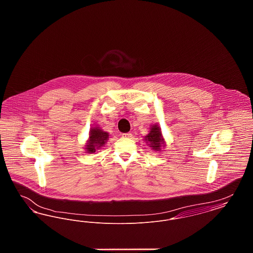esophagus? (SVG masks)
Returning <instances> with one entry per match:
<instances>
[{
    "instance_id": "1",
    "label": "esophagus",
    "mask_w": 253,
    "mask_h": 253,
    "mask_svg": "<svg viewBox=\"0 0 253 253\" xmlns=\"http://www.w3.org/2000/svg\"><path fill=\"white\" fill-rule=\"evenodd\" d=\"M132 134L131 132H125V133H122V137L124 138H132Z\"/></svg>"
}]
</instances>
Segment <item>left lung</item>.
I'll return each instance as SVG.
<instances>
[{"label":"left lung","instance_id":"8db88e82","mask_svg":"<svg viewBox=\"0 0 253 253\" xmlns=\"http://www.w3.org/2000/svg\"><path fill=\"white\" fill-rule=\"evenodd\" d=\"M146 143L151 147L154 151H161L162 148L166 146V141L162 135L161 128L158 124H153L150 128V132L145 135L144 137Z\"/></svg>","mask_w":253,"mask_h":253}]
</instances>
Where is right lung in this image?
<instances>
[{
  "mask_svg": "<svg viewBox=\"0 0 253 253\" xmlns=\"http://www.w3.org/2000/svg\"><path fill=\"white\" fill-rule=\"evenodd\" d=\"M109 138V132L103 131L100 127H92L89 132V137L84 145L85 153L93 154L96 150L106 144Z\"/></svg>",
  "mask_w": 253,
  "mask_h": 253,
  "instance_id": "add662e5",
  "label": "right lung"
}]
</instances>
